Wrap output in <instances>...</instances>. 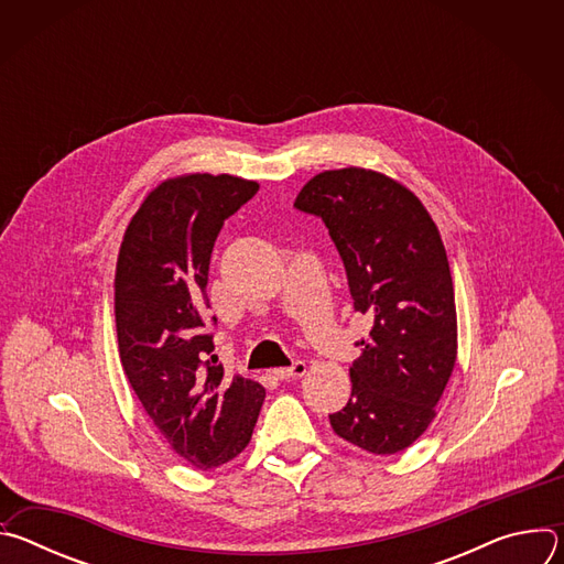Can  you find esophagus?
Masks as SVG:
<instances>
[{
  "label": "esophagus",
  "instance_id": "obj_1",
  "mask_svg": "<svg viewBox=\"0 0 564 564\" xmlns=\"http://www.w3.org/2000/svg\"><path fill=\"white\" fill-rule=\"evenodd\" d=\"M307 370V366L303 361H294L290 368H274L272 375L281 381H288V379H296V377H303Z\"/></svg>",
  "mask_w": 564,
  "mask_h": 564
}]
</instances>
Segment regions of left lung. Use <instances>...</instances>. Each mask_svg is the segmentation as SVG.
<instances>
[{"label": "left lung", "mask_w": 564, "mask_h": 564, "mask_svg": "<svg viewBox=\"0 0 564 564\" xmlns=\"http://www.w3.org/2000/svg\"><path fill=\"white\" fill-rule=\"evenodd\" d=\"M294 207L326 223L355 310L372 318L357 341L350 399L330 426L375 455L404 451L433 422L457 359L455 292L440 229L411 189L361 167L316 174Z\"/></svg>", "instance_id": "obj_1"}]
</instances>
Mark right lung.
<instances>
[{
	"instance_id": "obj_1",
	"label": "right lung",
	"mask_w": 564,
	"mask_h": 564,
	"mask_svg": "<svg viewBox=\"0 0 564 564\" xmlns=\"http://www.w3.org/2000/svg\"><path fill=\"white\" fill-rule=\"evenodd\" d=\"M257 192L259 183L229 174L160 183L133 214L116 265L124 375L172 451L205 470L250 444L265 399L261 383L225 375L205 330L216 236Z\"/></svg>"
}]
</instances>
